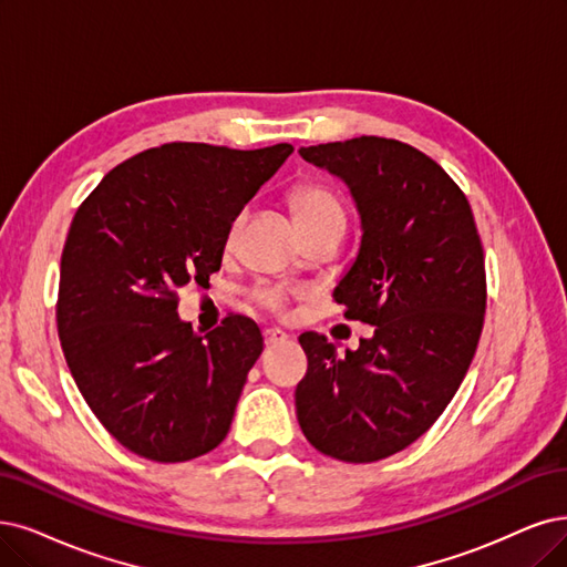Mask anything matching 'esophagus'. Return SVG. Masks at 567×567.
<instances>
[{"instance_id":"esophagus-1","label":"esophagus","mask_w":567,"mask_h":567,"mask_svg":"<svg viewBox=\"0 0 567 567\" xmlns=\"http://www.w3.org/2000/svg\"><path fill=\"white\" fill-rule=\"evenodd\" d=\"M285 341H287V333L282 329H276V327L264 329V343L266 346H278V343H285Z\"/></svg>"}]
</instances>
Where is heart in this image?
I'll return each instance as SVG.
<instances>
[{"instance_id": "b5f03b06", "label": "heart", "mask_w": 567, "mask_h": 567, "mask_svg": "<svg viewBox=\"0 0 567 567\" xmlns=\"http://www.w3.org/2000/svg\"><path fill=\"white\" fill-rule=\"evenodd\" d=\"M291 209H295V217L299 221V226L306 230H316V228H329V226H339L346 228V205L341 200V196L333 192L331 186L322 184V182H303L299 184L295 192H291ZM247 213L240 209V213L230 219L228 228H226V238H224V247L230 249L238 240L240 228L245 224ZM255 301L270 310V312H285L287 308V291L280 287H259L255 291Z\"/></svg>"}]
</instances>
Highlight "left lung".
Segmentation results:
<instances>
[{
	"label": "left lung",
	"mask_w": 567,
	"mask_h": 567,
	"mask_svg": "<svg viewBox=\"0 0 567 567\" xmlns=\"http://www.w3.org/2000/svg\"><path fill=\"white\" fill-rule=\"evenodd\" d=\"M299 154L358 205L360 251L333 301L375 329L346 354L301 333L297 417L320 453L375 463L423 436L463 383L484 329V247L465 194L411 144L362 135Z\"/></svg>",
	"instance_id": "left-lung-1"
}]
</instances>
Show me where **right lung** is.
Instances as JSON below:
<instances>
[{"mask_svg": "<svg viewBox=\"0 0 567 567\" xmlns=\"http://www.w3.org/2000/svg\"><path fill=\"white\" fill-rule=\"evenodd\" d=\"M291 152L171 142L116 165L79 205L60 259V346L128 451L184 463L228 434L261 331L228 316L200 337L179 320L177 295L219 270L230 219Z\"/></svg>", "mask_w": 567, "mask_h": 567, "instance_id": "obj_1", "label": "right lung"}]
</instances>
